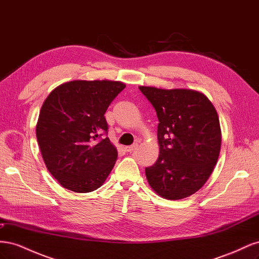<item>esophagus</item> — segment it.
Listing matches in <instances>:
<instances>
[{"instance_id": "1", "label": "esophagus", "mask_w": 259, "mask_h": 259, "mask_svg": "<svg viewBox=\"0 0 259 259\" xmlns=\"http://www.w3.org/2000/svg\"><path fill=\"white\" fill-rule=\"evenodd\" d=\"M137 147H138V144H133L132 146L125 147V151H126V152H133Z\"/></svg>"}]
</instances>
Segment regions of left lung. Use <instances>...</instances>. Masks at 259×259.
<instances>
[{
  "instance_id": "left-lung-1",
  "label": "left lung",
  "mask_w": 259,
  "mask_h": 259,
  "mask_svg": "<svg viewBox=\"0 0 259 259\" xmlns=\"http://www.w3.org/2000/svg\"><path fill=\"white\" fill-rule=\"evenodd\" d=\"M158 116L160 154L146 176L167 200H180L201 189L216 165L222 134L214 106L192 90L139 86Z\"/></svg>"
}]
</instances>
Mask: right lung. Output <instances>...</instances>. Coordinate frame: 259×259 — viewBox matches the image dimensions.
I'll list each match as a JSON object with an SVG mask.
<instances>
[{"mask_svg": "<svg viewBox=\"0 0 259 259\" xmlns=\"http://www.w3.org/2000/svg\"><path fill=\"white\" fill-rule=\"evenodd\" d=\"M125 89L117 81H71L45 99L36 138L45 165L59 184L86 193L105 183L117 159L105 113Z\"/></svg>", "mask_w": 259, "mask_h": 259, "instance_id": "1", "label": "right lung"}]
</instances>
